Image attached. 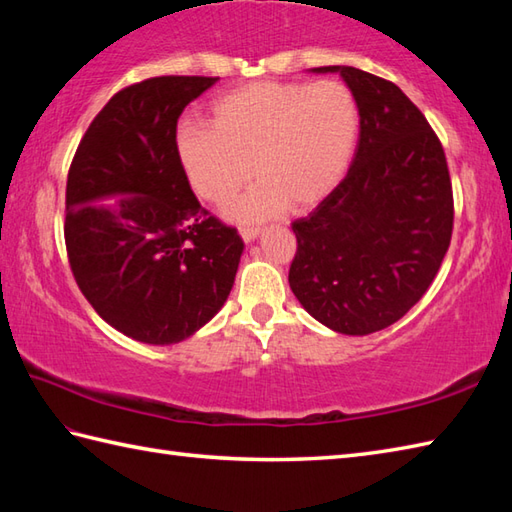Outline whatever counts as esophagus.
Segmentation results:
<instances>
[{
  "instance_id": "esophagus-1",
  "label": "esophagus",
  "mask_w": 512,
  "mask_h": 512,
  "mask_svg": "<svg viewBox=\"0 0 512 512\" xmlns=\"http://www.w3.org/2000/svg\"><path fill=\"white\" fill-rule=\"evenodd\" d=\"M239 235H242L244 242H253L259 235V226H239Z\"/></svg>"
}]
</instances>
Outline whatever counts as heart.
<instances>
[{
	"instance_id": "1",
	"label": "heart",
	"mask_w": 512,
	"mask_h": 512,
	"mask_svg": "<svg viewBox=\"0 0 512 512\" xmlns=\"http://www.w3.org/2000/svg\"><path fill=\"white\" fill-rule=\"evenodd\" d=\"M358 136L361 107L345 83L259 81L217 99L211 123H182L176 145L191 187L209 202L231 198L250 173L259 178L231 215L264 220L330 195L352 165Z\"/></svg>"
}]
</instances>
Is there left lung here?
<instances>
[{"label": "left lung", "instance_id": "8db88e82", "mask_svg": "<svg viewBox=\"0 0 512 512\" xmlns=\"http://www.w3.org/2000/svg\"><path fill=\"white\" fill-rule=\"evenodd\" d=\"M314 72L350 85L361 136L339 187L292 222L288 281L314 319L363 336L405 317L436 279L453 233L451 176L440 138L396 83L350 65Z\"/></svg>", "mask_w": 512, "mask_h": 512}]
</instances>
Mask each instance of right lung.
Wrapping results in <instances>:
<instances>
[{"label":"right lung","instance_id":"add662e5","mask_svg":"<svg viewBox=\"0 0 512 512\" xmlns=\"http://www.w3.org/2000/svg\"><path fill=\"white\" fill-rule=\"evenodd\" d=\"M217 76H151L116 92L83 134L65 187V248L99 317L136 341L180 343L233 288L244 242L195 198L178 118ZM127 194L112 212L90 201Z\"/></svg>","mask_w":512,"mask_h":512}]
</instances>
